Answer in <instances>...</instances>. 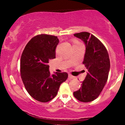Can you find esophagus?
<instances>
[{
  "label": "esophagus",
  "instance_id": "1",
  "mask_svg": "<svg viewBox=\"0 0 125 125\" xmlns=\"http://www.w3.org/2000/svg\"><path fill=\"white\" fill-rule=\"evenodd\" d=\"M74 77L72 75H71V74H69L68 75V79H74Z\"/></svg>",
  "mask_w": 125,
  "mask_h": 125
}]
</instances>
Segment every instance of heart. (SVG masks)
Masks as SVG:
<instances>
[{
    "instance_id": "b5f03b06",
    "label": "heart",
    "mask_w": 125,
    "mask_h": 125,
    "mask_svg": "<svg viewBox=\"0 0 125 125\" xmlns=\"http://www.w3.org/2000/svg\"><path fill=\"white\" fill-rule=\"evenodd\" d=\"M78 43V42H76V43Z\"/></svg>"
}]
</instances>
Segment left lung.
Wrapping results in <instances>:
<instances>
[{
    "label": "left lung",
    "mask_w": 125,
    "mask_h": 125,
    "mask_svg": "<svg viewBox=\"0 0 125 125\" xmlns=\"http://www.w3.org/2000/svg\"><path fill=\"white\" fill-rule=\"evenodd\" d=\"M86 46L83 64L88 70L82 87L74 92V96L82 102H92L98 97L108 78L110 60L105 46L97 37L87 32L74 34Z\"/></svg>",
    "instance_id": "8db88e82"
}]
</instances>
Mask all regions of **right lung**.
I'll return each instance as SVG.
<instances>
[{
    "instance_id": "obj_1",
    "label": "right lung",
    "mask_w": 125,
    "mask_h": 125,
    "mask_svg": "<svg viewBox=\"0 0 125 125\" xmlns=\"http://www.w3.org/2000/svg\"><path fill=\"white\" fill-rule=\"evenodd\" d=\"M59 42L57 36L37 35L29 41L21 55V74L24 86L39 102L45 103L54 99L68 76L65 72L51 75L49 71V60L55 58Z\"/></svg>"
}]
</instances>
